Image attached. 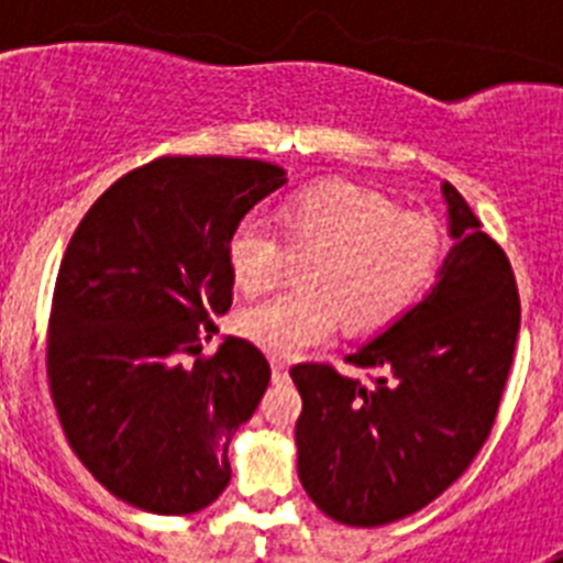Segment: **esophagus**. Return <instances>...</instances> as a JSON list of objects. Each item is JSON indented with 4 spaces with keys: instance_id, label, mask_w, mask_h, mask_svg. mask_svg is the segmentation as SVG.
<instances>
[{
    "instance_id": "1",
    "label": "esophagus",
    "mask_w": 563,
    "mask_h": 563,
    "mask_svg": "<svg viewBox=\"0 0 563 563\" xmlns=\"http://www.w3.org/2000/svg\"><path fill=\"white\" fill-rule=\"evenodd\" d=\"M273 380L276 383L290 380V366H287L285 361H278V357H273Z\"/></svg>"
}]
</instances>
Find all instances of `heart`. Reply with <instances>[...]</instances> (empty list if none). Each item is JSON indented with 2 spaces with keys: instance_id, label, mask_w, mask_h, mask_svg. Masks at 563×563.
I'll use <instances>...</instances> for the list:
<instances>
[{
  "instance_id": "obj_1",
  "label": "heart",
  "mask_w": 563,
  "mask_h": 563,
  "mask_svg": "<svg viewBox=\"0 0 563 563\" xmlns=\"http://www.w3.org/2000/svg\"><path fill=\"white\" fill-rule=\"evenodd\" d=\"M440 231L386 197L346 183H321L278 211V233L256 220L228 239V267L245 292L273 287L290 267L301 290L271 296L236 312V332L271 355L290 357L338 330L389 321L429 285L440 262Z\"/></svg>"
}]
</instances>
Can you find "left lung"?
I'll return each instance as SVG.
<instances>
[{
  "label": "left lung",
  "instance_id": "1",
  "mask_svg": "<svg viewBox=\"0 0 563 563\" xmlns=\"http://www.w3.org/2000/svg\"><path fill=\"white\" fill-rule=\"evenodd\" d=\"M456 245L440 282L346 361L290 369L305 409L296 422L298 479L330 519L380 527L454 485L494 429L514 363L521 305L505 251L462 194L442 183Z\"/></svg>",
  "mask_w": 563,
  "mask_h": 563
}]
</instances>
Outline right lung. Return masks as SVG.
<instances>
[{"label": "right lung", "instance_id": "add662e5", "mask_svg": "<svg viewBox=\"0 0 563 563\" xmlns=\"http://www.w3.org/2000/svg\"><path fill=\"white\" fill-rule=\"evenodd\" d=\"M285 183L265 161L166 154L112 183L69 239L49 395L78 460L118 499L186 516L231 482L228 445L271 363L245 338L202 346L233 301V228Z\"/></svg>", "mask_w": 563, "mask_h": 563}]
</instances>
